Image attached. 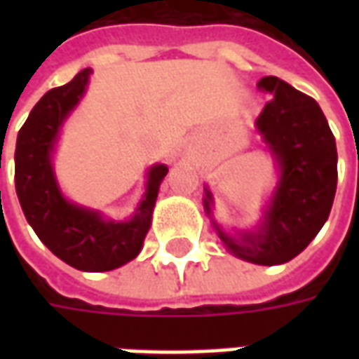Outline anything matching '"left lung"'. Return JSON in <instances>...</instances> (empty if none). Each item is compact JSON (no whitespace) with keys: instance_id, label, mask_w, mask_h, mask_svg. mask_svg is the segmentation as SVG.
<instances>
[{"instance_id":"8db88e82","label":"left lung","mask_w":359,"mask_h":359,"mask_svg":"<svg viewBox=\"0 0 359 359\" xmlns=\"http://www.w3.org/2000/svg\"><path fill=\"white\" fill-rule=\"evenodd\" d=\"M269 92L256 125L280 165V179L257 233L231 236L219 231L234 256L257 265L290 262L316 238L337 192V144L317 102L277 76H264ZM210 213L211 194L205 192Z\"/></svg>"}]
</instances>
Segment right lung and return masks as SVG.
<instances>
[{
    "mask_svg": "<svg viewBox=\"0 0 359 359\" xmlns=\"http://www.w3.org/2000/svg\"><path fill=\"white\" fill-rule=\"evenodd\" d=\"M88 76L90 69H84L71 82L46 92L30 111L17 136L15 188L27 221L59 259L74 269L102 273L138 256L151 225L159 184L169 169L165 165L149 169L146 196L126 223L103 221L97 211L79 208L61 196L50 154L59 126L84 94Z\"/></svg>",
    "mask_w": 359,
    "mask_h": 359,
    "instance_id": "add662e5",
    "label": "right lung"
}]
</instances>
